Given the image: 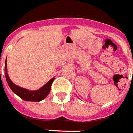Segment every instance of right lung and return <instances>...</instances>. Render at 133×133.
<instances>
[{"label": "right lung", "instance_id": "right-lung-1", "mask_svg": "<svg viewBox=\"0 0 133 133\" xmlns=\"http://www.w3.org/2000/svg\"><path fill=\"white\" fill-rule=\"evenodd\" d=\"M6 61L5 64V75L6 78V81L8 82V84L11 89L12 91L15 93V94H17L20 98L24 101H34V102H38L47 96V95L49 94L50 89H51V86H52V82L54 81L55 78H52L50 79L44 86L42 87L41 89L37 91H29L25 89H23L21 87L16 86L15 84L12 83L11 80L10 79L9 76L7 73V67H6Z\"/></svg>", "mask_w": 133, "mask_h": 133}]
</instances>
